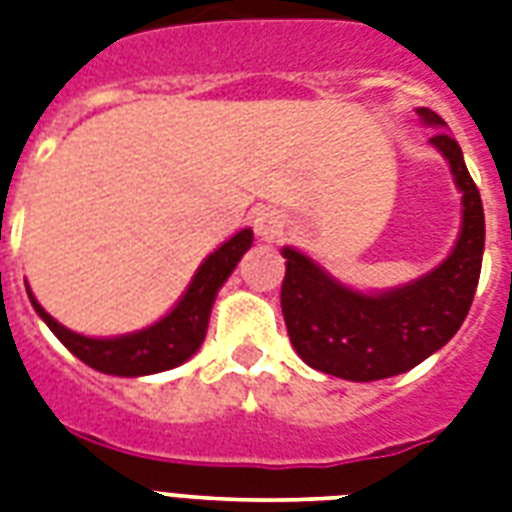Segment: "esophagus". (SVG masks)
Segmentation results:
<instances>
[{"instance_id": "esophagus-1", "label": "esophagus", "mask_w": 512, "mask_h": 512, "mask_svg": "<svg viewBox=\"0 0 512 512\" xmlns=\"http://www.w3.org/2000/svg\"><path fill=\"white\" fill-rule=\"evenodd\" d=\"M252 222H255L257 236H263V239H273V236H279L282 233V220H279V214L268 209V206H260L252 214Z\"/></svg>"}]
</instances>
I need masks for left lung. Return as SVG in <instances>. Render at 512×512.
Listing matches in <instances>:
<instances>
[{"label": "left lung", "instance_id": "8db88e82", "mask_svg": "<svg viewBox=\"0 0 512 512\" xmlns=\"http://www.w3.org/2000/svg\"><path fill=\"white\" fill-rule=\"evenodd\" d=\"M416 112L429 128H440L429 144L446 158L462 193V228L451 255L411 284L357 292L298 249H282L284 325L300 360L327 376L346 381L400 376L443 349L473 306L486 241L481 193L464 166L462 147L443 131L446 120L427 107Z\"/></svg>", "mask_w": 512, "mask_h": 512}]
</instances>
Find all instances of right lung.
<instances>
[{"label": "right lung", "mask_w": 512, "mask_h": 512, "mask_svg": "<svg viewBox=\"0 0 512 512\" xmlns=\"http://www.w3.org/2000/svg\"><path fill=\"white\" fill-rule=\"evenodd\" d=\"M252 239H255L252 228H244L233 239L225 241L222 247L214 249L212 255L198 265L193 282L187 284L185 295L179 298L177 306L171 308L161 322L128 335L88 338V335L74 333L39 306L29 287H26V292H29L31 306L42 317V322L88 368L109 373V376H150V373L177 368L201 349L214 298H217L222 284L228 282V276L239 265L244 252L252 247Z\"/></svg>", "instance_id": "add662e5"}]
</instances>
